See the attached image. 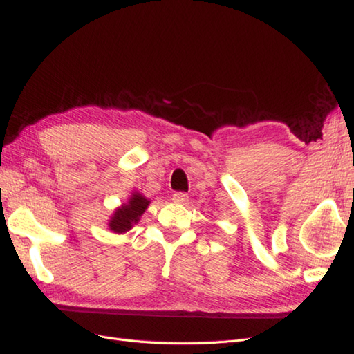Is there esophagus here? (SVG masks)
Returning <instances> with one entry per match:
<instances>
[{
    "label": "esophagus",
    "instance_id": "esophagus-1",
    "mask_svg": "<svg viewBox=\"0 0 354 354\" xmlns=\"http://www.w3.org/2000/svg\"><path fill=\"white\" fill-rule=\"evenodd\" d=\"M171 201H174L175 203H179V205H184L188 202V194L187 193H175L174 196H171Z\"/></svg>",
    "mask_w": 354,
    "mask_h": 354
}]
</instances>
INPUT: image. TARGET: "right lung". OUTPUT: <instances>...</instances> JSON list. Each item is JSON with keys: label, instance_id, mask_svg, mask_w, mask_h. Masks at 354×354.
<instances>
[{"label": "right lung", "instance_id": "add662e5", "mask_svg": "<svg viewBox=\"0 0 354 354\" xmlns=\"http://www.w3.org/2000/svg\"><path fill=\"white\" fill-rule=\"evenodd\" d=\"M149 203L151 201L147 197L134 190L131 193L129 199L114 209V212L110 216L109 229L114 234L128 232L129 229H133L134 225L138 223L140 217L145 214Z\"/></svg>", "mask_w": 354, "mask_h": 354}]
</instances>
